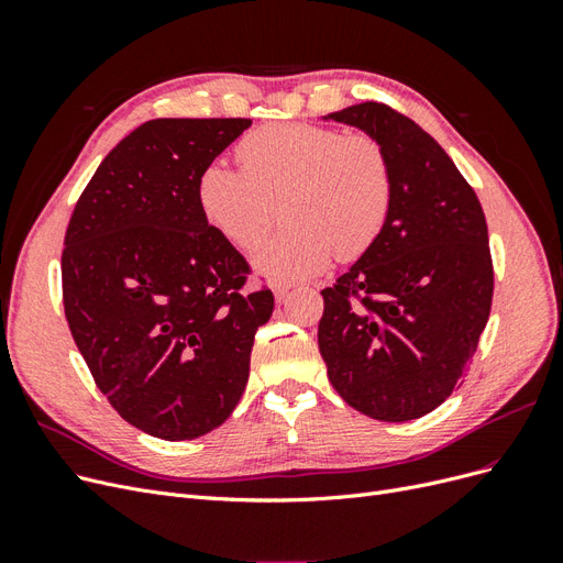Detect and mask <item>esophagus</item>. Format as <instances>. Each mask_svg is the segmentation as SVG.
Instances as JSON below:
<instances>
[{"instance_id": "esophagus-1", "label": "esophagus", "mask_w": 563, "mask_h": 563, "mask_svg": "<svg viewBox=\"0 0 563 563\" xmlns=\"http://www.w3.org/2000/svg\"><path fill=\"white\" fill-rule=\"evenodd\" d=\"M272 294H275L277 302H282V300L288 296V286H284V284H275V286H272Z\"/></svg>"}]
</instances>
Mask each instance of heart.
I'll return each instance as SVG.
<instances>
[{"mask_svg":"<svg viewBox=\"0 0 563 563\" xmlns=\"http://www.w3.org/2000/svg\"><path fill=\"white\" fill-rule=\"evenodd\" d=\"M242 172L209 164L197 178L203 220L242 251L258 246L279 216L286 228L255 255L277 284L310 279L364 255L383 234L395 199L385 147L368 133L314 124H267L236 143Z\"/></svg>","mask_w":563,"mask_h":563,"instance_id":"heart-1","label":"heart"}]
</instances>
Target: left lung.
Instances as JSON below:
<instances>
[{
  "instance_id": "left-lung-1",
  "label": "left lung",
  "mask_w": 563,
  "mask_h": 563,
  "mask_svg": "<svg viewBox=\"0 0 563 563\" xmlns=\"http://www.w3.org/2000/svg\"><path fill=\"white\" fill-rule=\"evenodd\" d=\"M323 119L380 141L395 199L378 242L321 291L319 352L331 385L356 411L416 420L463 383L486 329V216L444 147L413 119L373 100Z\"/></svg>"
}]
</instances>
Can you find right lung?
Returning <instances> with one entry per match:
<instances>
[{"label":"right lung","mask_w":563,"mask_h":563,"mask_svg":"<svg viewBox=\"0 0 563 563\" xmlns=\"http://www.w3.org/2000/svg\"><path fill=\"white\" fill-rule=\"evenodd\" d=\"M251 119H152L100 162L60 258L67 327L91 376L133 428L166 441L223 424L272 317L244 294L249 263L197 203V178Z\"/></svg>","instance_id":"1"}]
</instances>
